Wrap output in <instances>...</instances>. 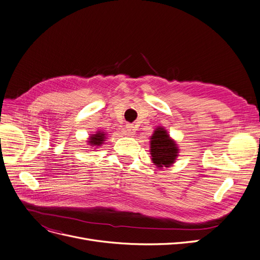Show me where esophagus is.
<instances>
[{
    "instance_id": "34e87169",
    "label": "esophagus",
    "mask_w": 260,
    "mask_h": 260,
    "mask_svg": "<svg viewBox=\"0 0 260 260\" xmlns=\"http://www.w3.org/2000/svg\"><path fill=\"white\" fill-rule=\"evenodd\" d=\"M125 129H126V133L129 135V136H132V135H134L135 132H136V128H135L133 124H127V125L125 126Z\"/></svg>"
}]
</instances>
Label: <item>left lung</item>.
<instances>
[{"label":"left lung","mask_w":260,"mask_h":260,"mask_svg":"<svg viewBox=\"0 0 260 260\" xmlns=\"http://www.w3.org/2000/svg\"><path fill=\"white\" fill-rule=\"evenodd\" d=\"M178 150L175 142L170 139L167 131L158 127L151 138L152 160L157 167H170L176 159Z\"/></svg>","instance_id":"8db88e82"}]
</instances>
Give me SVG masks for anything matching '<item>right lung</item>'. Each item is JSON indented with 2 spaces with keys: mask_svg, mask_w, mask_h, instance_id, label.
Wrapping results in <instances>:
<instances>
[{
  "mask_svg": "<svg viewBox=\"0 0 260 260\" xmlns=\"http://www.w3.org/2000/svg\"><path fill=\"white\" fill-rule=\"evenodd\" d=\"M104 139H105V134H103V133H96V134L92 135L91 137H90V139H89L88 142H89L90 144H92V146H94V145H101V144L103 143Z\"/></svg>",
  "mask_w": 260,
  "mask_h": 260,
  "instance_id": "1",
  "label": "right lung"
}]
</instances>
